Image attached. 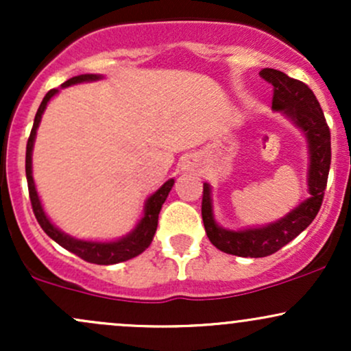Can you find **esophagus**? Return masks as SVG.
Listing matches in <instances>:
<instances>
[{
    "label": "esophagus",
    "mask_w": 351,
    "mask_h": 351,
    "mask_svg": "<svg viewBox=\"0 0 351 351\" xmlns=\"http://www.w3.org/2000/svg\"><path fill=\"white\" fill-rule=\"evenodd\" d=\"M199 168V160L196 156H184L181 162V170L183 171H195Z\"/></svg>",
    "instance_id": "obj_1"
}]
</instances>
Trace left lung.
<instances>
[{
    "label": "left lung",
    "instance_id": "1",
    "mask_svg": "<svg viewBox=\"0 0 351 351\" xmlns=\"http://www.w3.org/2000/svg\"><path fill=\"white\" fill-rule=\"evenodd\" d=\"M259 75L274 87L272 110L287 115L307 138L310 198L292 209L287 216L267 226L229 231L216 224L213 216L211 188L204 183L201 216L209 241L219 251L239 257L271 256L310 226L324 201L330 162H332L330 128L315 94L310 90L307 84L289 77L287 74L277 69H263Z\"/></svg>",
    "mask_w": 351,
    "mask_h": 351
}]
</instances>
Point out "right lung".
<instances>
[{"label":"right lung","instance_id":"add662e5","mask_svg":"<svg viewBox=\"0 0 351 351\" xmlns=\"http://www.w3.org/2000/svg\"><path fill=\"white\" fill-rule=\"evenodd\" d=\"M102 79L100 75L95 74H82L75 75L69 80L62 84L60 87H69L74 86V84L80 82H90V80ZM58 88H51L46 95H44L41 106H39L38 112H36L34 117V125L31 128V135L27 138L26 145V178H27V189H29V198H31V206H33L34 216L38 219L39 226L43 228V231L46 232L51 239H54L59 245H62L64 249L79 256L80 259L87 261L90 264H100V265H108V264H117L123 263V261L132 259V257H136L138 254H142L148 245L152 244L153 236H155L156 226H158V215L160 209H162V204L167 199L168 193L175 184V180H168L167 183L163 184L158 191H155L150 198L145 203V213L143 217L140 219V223L136 224V228L130 234H127L122 239L119 241H110V243H97V241H80L75 239L66 232H62L58 229L54 224L51 223L49 217L46 216L44 209L41 206V201H39L38 191H36L34 180H33V145L36 138V130H38L39 122H41V117L46 110L47 102L58 94Z\"/></svg>","mask_w":351,"mask_h":351}]
</instances>
